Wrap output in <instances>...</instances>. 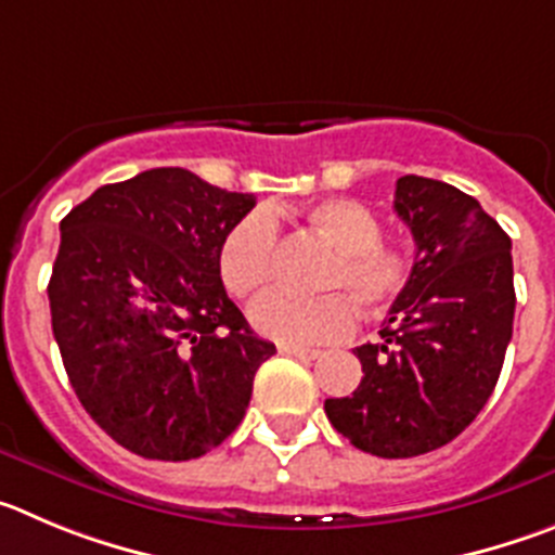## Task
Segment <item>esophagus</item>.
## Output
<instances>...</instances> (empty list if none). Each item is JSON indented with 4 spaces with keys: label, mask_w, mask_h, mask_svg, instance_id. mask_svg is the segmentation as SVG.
<instances>
[{
    "label": "esophagus",
    "mask_w": 555,
    "mask_h": 555,
    "mask_svg": "<svg viewBox=\"0 0 555 555\" xmlns=\"http://www.w3.org/2000/svg\"><path fill=\"white\" fill-rule=\"evenodd\" d=\"M279 353H284V357H296V359L321 357V351H318V348H301V346H279Z\"/></svg>",
    "instance_id": "34e87169"
}]
</instances>
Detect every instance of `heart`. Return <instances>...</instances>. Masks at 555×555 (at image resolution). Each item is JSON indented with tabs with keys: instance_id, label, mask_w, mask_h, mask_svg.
Returning a JSON list of instances; mask_svg holds the SVG:
<instances>
[{
	"instance_id": "b5f03b06",
	"label": "heart",
	"mask_w": 555,
	"mask_h": 555,
	"mask_svg": "<svg viewBox=\"0 0 555 555\" xmlns=\"http://www.w3.org/2000/svg\"><path fill=\"white\" fill-rule=\"evenodd\" d=\"M334 254L323 266L321 296H296L273 289L251 304L248 318L262 337L287 346L328 343L353 328V305L384 312L398 301L412 276V259L403 248L382 243V223L357 198H326L304 212ZM279 229L273 212L251 209L227 229L218 246V273L234 298H248L266 287L276 268Z\"/></svg>"
}]
</instances>
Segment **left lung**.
Listing matches in <instances>:
<instances>
[{"instance_id": "1", "label": "left lung", "mask_w": 555, "mask_h": 555, "mask_svg": "<svg viewBox=\"0 0 555 555\" xmlns=\"http://www.w3.org/2000/svg\"><path fill=\"white\" fill-rule=\"evenodd\" d=\"M396 212L417 246L412 276L382 339L353 351V396L323 406L353 448L382 459L437 451L476 421L501 376L517 301L512 241L476 198L409 173Z\"/></svg>"}]
</instances>
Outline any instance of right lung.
Returning <instances> with one entry per match:
<instances>
[{
  "label": "right lung",
  "instance_id": "right-lung-1",
  "mask_svg": "<svg viewBox=\"0 0 555 555\" xmlns=\"http://www.w3.org/2000/svg\"><path fill=\"white\" fill-rule=\"evenodd\" d=\"M251 193L184 168L104 184L60 221L49 309L79 403L143 459H198L241 426L276 346L248 328L218 246Z\"/></svg>",
  "mask_w": 555,
  "mask_h": 555
}]
</instances>
